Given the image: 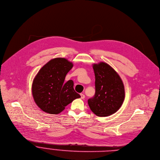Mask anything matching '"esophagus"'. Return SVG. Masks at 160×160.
Instances as JSON below:
<instances>
[{"mask_svg": "<svg viewBox=\"0 0 160 160\" xmlns=\"http://www.w3.org/2000/svg\"><path fill=\"white\" fill-rule=\"evenodd\" d=\"M80 96H81V98H82V99H84L85 97L83 94H80Z\"/></svg>", "mask_w": 160, "mask_h": 160, "instance_id": "obj_1", "label": "esophagus"}]
</instances>
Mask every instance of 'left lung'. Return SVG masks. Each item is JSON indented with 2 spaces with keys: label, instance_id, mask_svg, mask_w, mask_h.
I'll use <instances>...</instances> for the list:
<instances>
[{
  "label": "left lung",
  "instance_id": "1",
  "mask_svg": "<svg viewBox=\"0 0 160 160\" xmlns=\"http://www.w3.org/2000/svg\"><path fill=\"white\" fill-rule=\"evenodd\" d=\"M95 74V94L88 99L91 111L99 117L117 112L124 99V88L119 75L108 64L93 65Z\"/></svg>",
  "mask_w": 160,
  "mask_h": 160
}]
</instances>
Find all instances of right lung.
I'll return each instance as SVG.
<instances>
[{"label": "right lung", "instance_id": "obj_1", "mask_svg": "<svg viewBox=\"0 0 160 160\" xmlns=\"http://www.w3.org/2000/svg\"><path fill=\"white\" fill-rule=\"evenodd\" d=\"M72 64L64 58H55L38 72L32 87L34 99L42 110L50 114L63 111L68 104L80 98L73 88V82H64Z\"/></svg>", "mask_w": 160, "mask_h": 160}]
</instances>
